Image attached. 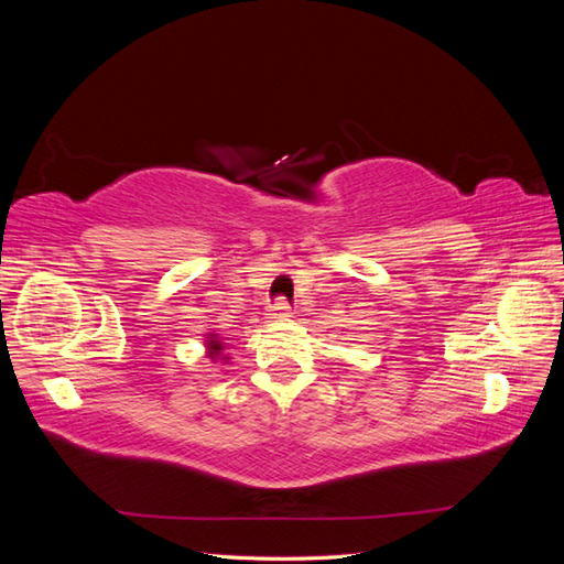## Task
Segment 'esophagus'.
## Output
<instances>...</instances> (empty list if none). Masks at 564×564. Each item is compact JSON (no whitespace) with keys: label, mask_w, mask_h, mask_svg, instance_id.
Instances as JSON below:
<instances>
[{"label":"esophagus","mask_w":564,"mask_h":564,"mask_svg":"<svg viewBox=\"0 0 564 564\" xmlns=\"http://www.w3.org/2000/svg\"><path fill=\"white\" fill-rule=\"evenodd\" d=\"M270 315H272V319H286L289 315H292V313H289V303L286 301H278V303H272L270 305Z\"/></svg>","instance_id":"obj_1"}]
</instances>
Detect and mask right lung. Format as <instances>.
Here are the masks:
<instances>
[{
  "instance_id": "obj_1",
  "label": "right lung",
  "mask_w": 564,
  "mask_h": 564,
  "mask_svg": "<svg viewBox=\"0 0 564 564\" xmlns=\"http://www.w3.org/2000/svg\"><path fill=\"white\" fill-rule=\"evenodd\" d=\"M204 346H207V355L212 357V360L216 362V360H228V357L224 355V340H220L216 334H207V344H204Z\"/></svg>"
}]
</instances>
